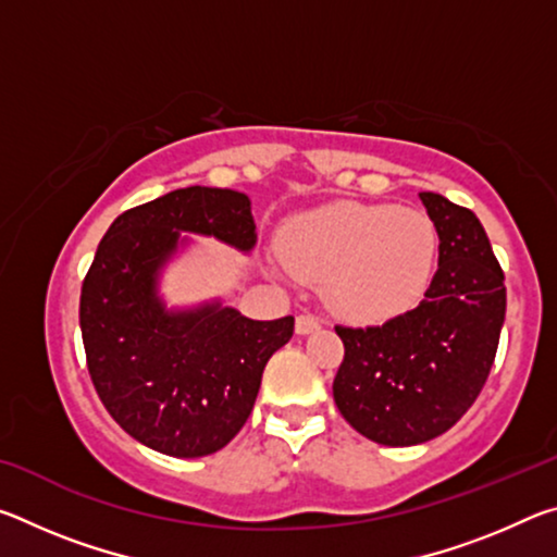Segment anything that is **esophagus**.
Wrapping results in <instances>:
<instances>
[{"label": "esophagus", "mask_w": 557, "mask_h": 557, "mask_svg": "<svg viewBox=\"0 0 557 557\" xmlns=\"http://www.w3.org/2000/svg\"><path fill=\"white\" fill-rule=\"evenodd\" d=\"M319 326H322V322H319V317H314V314L297 317V334H312Z\"/></svg>", "instance_id": "obj_1"}]
</instances>
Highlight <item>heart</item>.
Returning <instances> with one entry per match:
<instances>
[{
    "mask_svg": "<svg viewBox=\"0 0 557 557\" xmlns=\"http://www.w3.org/2000/svg\"><path fill=\"white\" fill-rule=\"evenodd\" d=\"M282 252L292 275L324 282L338 314L369 324L410 312L425 297L440 233L425 211L338 203L292 219Z\"/></svg>",
    "mask_w": 557,
    "mask_h": 557,
    "instance_id": "1",
    "label": "heart"
}]
</instances>
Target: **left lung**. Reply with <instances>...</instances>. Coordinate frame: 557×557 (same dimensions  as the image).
I'll list each match as a JSON object with an SVG mask.
<instances>
[{"label":"left lung","mask_w":557,"mask_h":557,"mask_svg":"<svg viewBox=\"0 0 557 557\" xmlns=\"http://www.w3.org/2000/svg\"><path fill=\"white\" fill-rule=\"evenodd\" d=\"M420 201L440 233L425 299L381 326H334L344 342L336 408L356 432L388 447L437 437L474 405L506 317L504 270L484 225L440 194L422 191Z\"/></svg>","instance_id":"left-lung-1"}]
</instances>
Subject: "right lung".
Segmentation results:
<instances>
[{"mask_svg":"<svg viewBox=\"0 0 557 557\" xmlns=\"http://www.w3.org/2000/svg\"><path fill=\"white\" fill-rule=\"evenodd\" d=\"M182 231L243 252L258 240L250 199L233 188L188 186L135 206L112 221L83 280L81 332L112 420L162 455L191 459L238 435L295 317L256 322L221 301L166 309L157 280Z\"/></svg>","mask_w":557,"mask_h":557,"instance_id":"obj_1","label":"right lung"}]
</instances>
